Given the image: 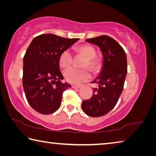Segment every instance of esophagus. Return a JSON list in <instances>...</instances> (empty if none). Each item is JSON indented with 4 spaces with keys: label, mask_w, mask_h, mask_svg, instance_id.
Returning a JSON list of instances; mask_svg holds the SVG:
<instances>
[{
    "label": "esophagus",
    "mask_w": 156,
    "mask_h": 156,
    "mask_svg": "<svg viewBox=\"0 0 156 156\" xmlns=\"http://www.w3.org/2000/svg\"><path fill=\"white\" fill-rule=\"evenodd\" d=\"M72 87L73 88V89H80L81 86H80V85H72Z\"/></svg>",
    "instance_id": "34e87169"
}]
</instances>
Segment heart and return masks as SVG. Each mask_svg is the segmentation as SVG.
<instances>
[{
    "instance_id": "obj_1",
    "label": "heart",
    "mask_w": 156,
    "mask_h": 156,
    "mask_svg": "<svg viewBox=\"0 0 156 156\" xmlns=\"http://www.w3.org/2000/svg\"><path fill=\"white\" fill-rule=\"evenodd\" d=\"M76 52L86 57L83 63L84 69L69 68L64 72V76L67 82L74 84H80L89 80L90 77V69L93 73L98 72L101 69V61L96 56V50L89 44H83L76 48ZM58 62L62 68H67L72 65L73 55L69 50L63 51L59 56ZM88 69H87V68Z\"/></svg>"
}]
</instances>
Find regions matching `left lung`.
Wrapping results in <instances>:
<instances>
[{
    "instance_id": "1",
    "label": "left lung",
    "mask_w": 156,
    "mask_h": 156,
    "mask_svg": "<svg viewBox=\"0 0 156 156\" xmlns=\"http://www.w3.org/2000/svg\"><path fill=\"white\" fill-rule=\"evenodd\" d=\"M86 41L99 46L104 62L100 76L91 83L98 87L93 90L91 98L83 101L82 108L90 117H101L116 106L122 93L127 72L126 54L117 41L108 35Z\"/></svg>"
}]
</instances>
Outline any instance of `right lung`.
Segmentation results:
<instances>
[{
    "label": "right lung",
    "mask_w": 156,
    "mask_h": 156,
    "mask_svg": "<svg viewBox=\"0 0 156 156\" xmlns=\"http://www.w3.org/2000/svg\"><path fill=\"white\" fill-rule=\"evenodd\" d=\"M78 39L49 33L37 36L31 41L23 58L22 84L28 102L37 112L49 115L56 111L63 92L72 87L61 82L64 78L58 58Z\"/></svg>",
    "instance_id": "right-lung-1"
}]
</instances>
